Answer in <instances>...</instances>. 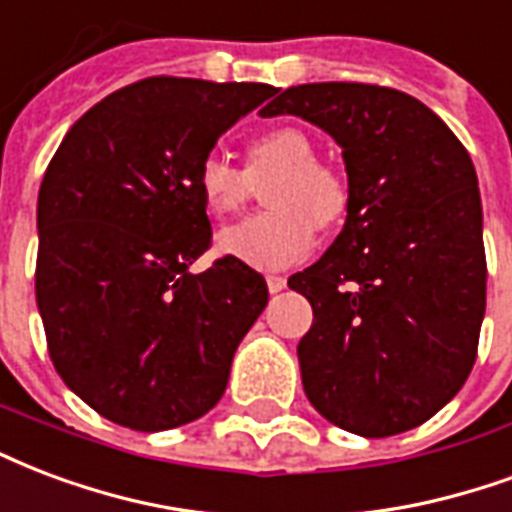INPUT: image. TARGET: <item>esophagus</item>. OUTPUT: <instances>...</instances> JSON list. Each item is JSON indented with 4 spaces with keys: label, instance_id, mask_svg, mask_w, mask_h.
Instances as JSON below:
<instances>
[{
    "label": "esophagus",
    "instance_id": "obj_1",
    "mask_svg": "<svg viewBox=\"0 0 512 512\" xmlns=\"http://www.w3.org/2000/svg\"><path fill=\"white\" fill-rule=\"evenodd\" d=\"M266 285H268V290H271V293H282V290L287 287V279H285V276H279V274H268Z\"/></svg>",
    "mask_w": 512,
    "mask_h": 512
}]
</instances>
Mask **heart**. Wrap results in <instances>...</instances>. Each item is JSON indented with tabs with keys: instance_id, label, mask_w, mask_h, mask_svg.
Wrapping results in <instances>:
<instances>
[{
	"instance_id": "heart-1",
	"label": "heart",
	"mask_w": 512,
	"mask_h": 512,
	"mask_svg": "<svg viewBox=\"0 0 512 512\" xmlns=\"http://www.w3.org/2000/svg\"><path fill=\"white\" fill-rule=\"evenodd\" d=\"M274 181L266 189L271 211L219 230L217 249L255 268H282L306 255L314 227L339 225L350 206L347 181L317 162V149L301 130L274 127L260 132L246 149V170L211 154L200 162L198 192L208 214L225 219L244 206L252 181Z\"/></svg>"
}]
</instances>
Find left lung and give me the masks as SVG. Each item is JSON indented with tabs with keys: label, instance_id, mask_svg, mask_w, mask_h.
<instances>
[{
	"label": "left lung",
	"instance_id": "obj_1",
	"mask_svg": "<svg viewBox=\"0 0 512 512\" xmlns=\"http://www.w3.org/2000/svg\"><path fill=\"white\" fill-rule=\"evenodd\" d=\"M285 113L339 143L350 189L342 233L287 279L314 312L298 342L306 396L358 437L415 429L461 391L478 355L486 249L475 165L437 113L396 89L290 86L260 116Z\"/></svg>",
	"mask_w": 512,
	"mask_h": 512
}]
</instances>
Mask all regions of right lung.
<instances>
[{"instance_id":"add662e5","label":"right lung","mask_w":512,"mask_h":512,"mask_svg":"<svg viewBox=\"0 0 512 512\" xmlns=\"http://www.w3.org/2000/svg\"><path fill=\"white\" fill-rule=\"evenodd\" d=\"M268 83L146 78L67 130L37 198L34 293L64 385L102 418L165 431L203 418L268 304L266 279L211 244L198 168Z\"/></svg>"}]
</instances>
